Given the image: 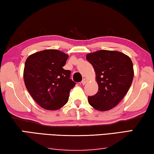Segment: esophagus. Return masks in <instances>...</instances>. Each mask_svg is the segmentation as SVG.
Returning a JSON list of instances; mask_svg holds the SVG:
<instances>
[{
	"label": "esophagus",
	"instance_id": "obj_1",
	"mask_svg": "<svg viewBox=\"0 0 154 154\" xmlns=\"http://www.w3.org/2000/svg\"><path fill=\"white\" fill-rule=\"evenodd\" d=\"M87 82V79H82V80L81 83L82 85H85V84H86Z\"/></svg>",
	"mask_w": 154,
	"mask_h": 154
}]
</instances>
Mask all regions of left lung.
<instances>
[{"label": "left lung", "mask_w": 154, "mask_h": 154, "mask_svg": "<svg viewBox=\"0 0 154 154\" xmlns=\"http://www.w3.org/2000/svg\"><path fill=\"white\" fill-rule=\"evenodd\" d=\"M87 60L93 66L98 91L88 96V102L95 109L104 112L116 107L131 87L134 67L128 56L116 51L100 50L88 54Z\"/></svg>", "instance_id": "left-lung-1"}]
</instances>
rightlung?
Here are the masks:
<instances>
[{
	"instance_id": "1",
	"label": "right lung",
	"mask_w": 154,
	"mask_h": 154,
	"mask_svg": "<svg viewBox=\"0 0 154 154\" xmlns=\"http://www.w3.org/2000/svg\"><path fill=\"white\" fill-rule=\"evenodd\" d=\"M68 55L57 49L33 54L25 63V87L34 100L47 110H57L67 103L75 83L71 71L63 69Z\"/></svg>"
}]
</instances>
